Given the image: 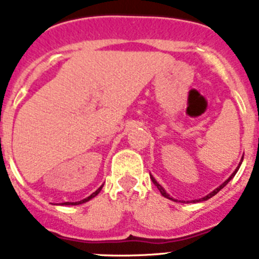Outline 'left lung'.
<instances>
[{
    "label": "left lung",
    "mask_w": 259,
    "mask_h": 259,
    "mask_svg": "<svg viewBox=\"0 0 259 259\" xmlns=\"http://www.w3.org/2000/svg\"><path fill=\"white\" fill-rule=\"evenodd\" d=\"M241 162H242V161H241ZM240 164H241V163H240ZM240 164H239V167H240ZM239 167H237V168H236V171H235V172H233V174H232V175H231V176H230V178H228V179H227V180H226V182H224V183H223V184H222V185H219L218 188H217V189H214V191H212V192H211V193H209V194H207V196H205V197H203V198H201V200H200V201H206V200H209V198H211V197H212V196H215V194L218 193V192H219V191H221V189H223V188H224V187H226V185H227V184H228V182H230V180H231V179H232L233 176L236 175L237 170H239ZM150 179H152V180H153V183H154V185H155V187H157V188H158V189H159V192H161V194H162V196H163V197L168 198V200H172V201H175V200H174V198H171V197H170V196H168V194H167V193H166V191H164V189H163V188H162L161 185H159V184H158V183H157V182H155V179H154V178H153V176H152V175H150ZM197 201H198V200H197Z\"/></svg>",
    "instance_id": "obj_1"
}]
</instances>
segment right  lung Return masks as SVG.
<instances>
[{
	"instance_id": "add662e5",
	"label": "right lung",
	"mask_w": 259,
	"mask_h": 259,
	"mask_svg": "<svg viewBox=\"0 0 259 259\" xmlns=\"http://www.w3.org/2000/svg\"><path fill=\"white\" fill-rule=\"evenodd\" d=\"M102 187H104V185H101V187H100V188H98L97 191L93 192V193L91 194V196H89V197L84 198V200L79 201V202H63V203H62V205H79V203H84V202H87V201H89V200H91V198L96 197V196H97V194L100 193V191H101V189H102Z\"/></svg>"
}]
</instances>
